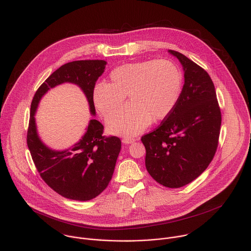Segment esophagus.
Segmentation results:
<instances>
[{
    "instance_id": "34e87169",
    "label": "esophagus",
    "mask_w": 251,
    "mask_h": 251,
    "mask_svg": "<svg viewBox=\"0 0 251 251\" xmlns=\"http://www.w3.org/2000/svg\"><path fill=\"white\" fill-rule=\"evenodd\" d=\"M136 139L133 138V137H129V136H126V137H124L123 138V142L125 144H131L133 142H135Z\"/></svg>"
}]
</instances>
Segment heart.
Returning a JSON list of instances; mask_svg holds the SVG:
<instances>
[{"mask_svg":"<svg viewBox=\"0 0 251 251\" xmlns=\"http://www.w3.org/2000/svg\"><path fill=\"white\" fill-rule=\"evenodd\" d=\"M181 84V72L172 61L129 63L110 72L109 83L95 86L93 100L99 112L106 117L119 107L127 95L130 103L108 118V129L117 134L134 135L151 121L163 120L173 111Z\"/></svg>","mask_w":251,"mask_h":251,"instance_id":"heart-1","label":"heart"}]
</instances>
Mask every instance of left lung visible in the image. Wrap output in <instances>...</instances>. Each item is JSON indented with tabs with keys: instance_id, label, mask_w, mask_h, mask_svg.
<instances>
[{
	"instance_id": "obj_1",
	"label": "left lung",
	"mask_w": 251,
	"mask_h": 251,
	"mask_svg": "<svg viewBox=\"0 0 251 251\" xmlns=\"http://www.w3.org/2000/svg\"><path fill=\"white\" fill-rule=\"evenodd\" d=\"M184 71V84L173 111L141 137L145 164L158 183L179 188L198 178L218 146L221 112L208 72L181 53L169 50Z\"/></svg>"
}]
</instances>
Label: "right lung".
<instances>
[{
  "instance_id": "1",
  "label": "right lung",
  "mask_w": 251,
  "mask_h": 251,
  "mask_svg": "<svg viewBox=\"0 0 251 251\" xmlns=\"http://www.w3.org/2000/svg\"><path fill=\"white\" fill-rule=\"evenodd\" d=\"M103 60L73 61L53 72L37 89L31 103L27 145L41 179L65 198L88 201L96 198L112 179L122 142L117 136L103 134L104 126L91 120L86 134L72 149L55 151L39 140L36 133L35 112L41 97L51 88L70 82L85 93L92 114H96L93 90L103 73Z\"/></svg>"
}]
</instances>
